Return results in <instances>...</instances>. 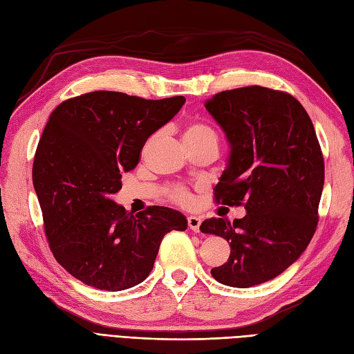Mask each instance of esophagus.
Here are the masks:
<instances>
[{
	"instance_id": "1",
	"label": "esophagus",
	"mask_w": 354,
	"mask_h": 354,
	"mask_svg": "<svg viewBox=\"0 0 354 354\" xmlns=\"http://www.w3.org/2000/svg\"><path fill=\"white\" fill-rule=\"evenodd\" d=\"M201 223H202V220H201V217H198V216H189V217H187L189 227H190L192 230H194V232H199Z\"/></svg>"
}]
</instances>
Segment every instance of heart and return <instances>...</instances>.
<instances>
[{"label":"heart","instance_id":"b5f03b06","mask_svg":"<svg viewBox=\"0 0 354 354\" xmlns=\"http://www.w3.org/2000/svg\"><path fill=\"white\" fill-rule=\"evenodd\" d=\"M185 140H203V138H211V140L217 142V134L212 130L211 127L207 124H201V122H194L187 125L183 134ZM171 199H174L176 202L181 203V205H189L192 198H190V192L183 187V186H177L173 187L169 192Z\"/></svg>","mask_w":354,"mask_h":354}]
</instances>
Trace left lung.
<instances>
[{"label": "left lung", "mask_w": 354, "mask_h": 354, "mask_svg": "<svg viewBox=\"0 0 354 354\" xmlns=\"http://www.w3.org/2000/svg\"><path fill=\"white\" fill-rule=\"evenodd\" d=\"M205 108L230 149L216 199L246 211L233 223L201 224L230 246L229 260L211 274L233 288L260 285L294 264L316 230L325 165L315 127L291 94L260 85L221 91Z\"/></svg>", "instance_id": "obj_1"}]
</instances>
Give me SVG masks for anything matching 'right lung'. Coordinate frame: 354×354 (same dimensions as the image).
I'll return each instance as SVG.
<instances>
[{"mask_svg": "<svg viewBox=\"0 0 354 354\" xmlns=\"http://www.w3.org/2000/svg\"><path fill=\"white\" fill-rule=\"evenodd\" d=\"M185 102L183 95L146 100L93 91L51 112L32 181L50 250L75 279L104 291L136 286L152 272L165 234L187 229L177 209L149 207L134 216L112 199L147 138Z\"/></svg>", "mask_w": 354, "mask_h": 354, "instance_id": "obj_1", "label": "right lung"}]
</instances>
